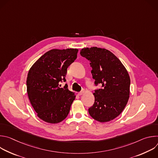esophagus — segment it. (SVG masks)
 <instances>
[{
  "label": "esophagus",
  "instance_id": "1",
  "mask_svg": "<svg viewBox=\"0 0 158 158\" xmlns=\"http://www.w3.org/2000/svg\"><path fill=\"white\" fill-rule=\"evenodd\" d=\"M83 94H84V91H81V92H80V93H78V94H79V96H81V95H82Z\"/></svg>",
  "mask_w": 158,
  "mask_h": 158
}]
</instances>
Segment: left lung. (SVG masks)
<instances>
[{"instance_id": "8db88e82", "label": "left lung", "mask_w": 158, "mask_h": 158, "mask_svg": "<svg viewBox=\"0 0 158 158\" xmlns=\"http://www.w3.org/2000/svg\"><path fill=\"white\" fill-rule=\"evenodd\" d=\"M81 56L91 63L95 84L102 89L93 93L95 101L89 109L94 119L106 123L118 117L126 107L129 98L130 77L124 65L110 51L93 47L83 48Z\"/></svg>"}]
</instances>
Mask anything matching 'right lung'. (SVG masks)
<instances>
[{
  "label": "right lung",
  "instance_id": "right-lung-1",
  "mask_svg": "<svg viewBox=\"0 0 158 158\" xmlns=\"http://www.w3.org/2000/svg\"><path fill=\"white\" fill-rule=\"evenodd\" d=\"M78 49H52L31 67L27 77V92L32 106L42 121L57 124L66 118L76 95L67 87V69L77 58Z\"/></svg>",
  "mask_w": 158,
  "mask_h": 158
}]
</instances>
